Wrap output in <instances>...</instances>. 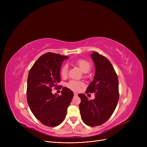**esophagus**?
<instances>
[{
    "mask_svg": "<svg viewBox=\"0 0 147 147\" xmlns=\"http://www.w3.org/2000/svg\"><path fill=\"white\" fill-rule=\"evenodd\" d=\"M74 96H77V95H78V94H76V93H74Z\"/></svg>",
    "mask_w": 147,
    "mask_h": 147,
    "instance_id": "34e87169",
    "label": "esophagus"
}]
</instances>
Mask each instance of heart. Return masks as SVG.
<instances>
[{"label": "heart", "instance_id": "b5f03b06", "mask_svg": "<svg viewBox=\"0 0 147 147\" xmlns=\"http://www.w3.org/2000/svg\"><path fill=\"white\" fill-rule=\"evenodd\" d=\"M76 64L78 65L79 68L82 69V71L86 73H88L91 69V64L87 60L80 59L76 61ZM68 65L67 64H64L61 67V74L63 77H65L68 74ZM83 85V83L80 81L77 80H71L69 81L67 86L73 90L79 91L80 90V87Z\"/></svg>", "mask_w": 147, "mask_h": 147}]
</instances>
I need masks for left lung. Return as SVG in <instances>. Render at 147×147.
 I'll return each instance as SVG.
<instances>
[{"label":"left lung","instance_id":"1","mask_svg":"<svg viewBox=\"0 0 147 147\" xmlns=\"http://www.w3.org/2000/svg\"><path fill=\"white\" fill-rule=\"evenodd\" d=\"M95 73L94 80L88 87L86 93H95V99L88 100L83 94L79 109L81 118L88 126L102 125L111 116L119 99V80L116 73L107 58L96 52L90 54Z\"/></svg>","mask_w":147,"mask_h":147}]
</instances>
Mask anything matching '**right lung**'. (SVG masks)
Instances as JSON below:
<instances>
[{"label":"right lung","mask_w":147,"mask_h":147,"mask_svg":"<svg viewBox=\"0 0 147 147\" xmlns=\"http://www.w3.org/2000/svg\"><path fill=\"white\" fill-rule=\"evenodd\" d=\"M68 58L48 52L37 59L28 73V104L36 118L47 126L55 127L63 121L74 95L66 87L62 89L61 95L52 93V88H57L60 82L62 63Z\"/></svg>","instance_id":"add662e5"}]
</instances>
